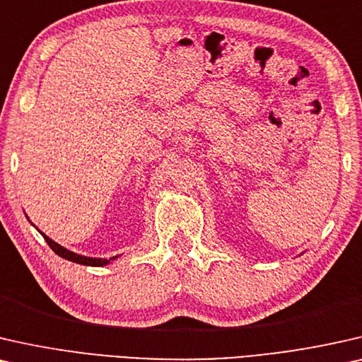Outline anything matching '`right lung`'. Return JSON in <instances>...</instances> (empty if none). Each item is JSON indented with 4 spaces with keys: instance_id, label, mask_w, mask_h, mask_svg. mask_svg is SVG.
Segmentation results:
<instances>
[{
    "instance_id": "right-lung-1",
    "label": "right lung",
    "mask_w": 362,
    "mask_h": 362,
    "mask_svg": "<svg viewBox=\"0 0 362 362\" xmlns=\"http://www.w3.org/2000/svg\"><path fill=\"white\" fill-rule=\"evenodd\" d=\"M44 236L45 241H47V244L50 246V249L57 254V256L67 259V261H72V262H77V264H81V266H91V267H103V266H108V264L111 261H115V259H118L119 256H115L111 259H103V257H86V256H81V254H77V252H72L69 251V249H65L64 246H60L59 243H55L50 239L49 236H45L44 233H40Z\"/></svg>"
}]
</instances>
